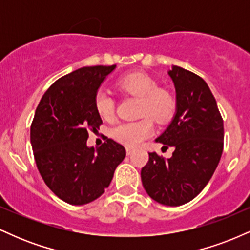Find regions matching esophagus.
I'll return each instance as SVG.
<instances>
[{
    "instance_id": "34e87169",
    "label": "esophagus",
    "mask_w": 250,
    "mask_h": 250,
    "mask_svg": "<svg viewBox=\"0 0 250 250\" xmlns=\"http://www.w3.org/2000/svg\"><path fill=\"white\" fill-rule=\"evenodd\" d=\"M125 151H127V155H131L134 153V149L127 147V148H125Z\"/></svg>"
}]
</instances>
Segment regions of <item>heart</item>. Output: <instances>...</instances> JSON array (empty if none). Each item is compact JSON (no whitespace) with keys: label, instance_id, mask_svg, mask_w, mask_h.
<instances>
[{"label":"heart","instance_id":"b5f03b06","mask_svg":"<svg viewBox=\"0 0 250 250\" xmlns=\"http://www.w3.org/2000/svg\"><path fill=\"white\" fill-rule=\"evenodd\" d=\"M119 87L125 93L141 97L140 115L153 117L157 122H166L173 116L175 100L167 90L159 89V84L143 74H131L119 81ZM94 105L103 120L115 116V100L105 89H100L94 99ZM150 117H143L139 121L121 122L111 130L116 141L127 147H136L143 140L153 134L154 125Z\"/></svg>","mask_w":250,"mask_h":250}]
</instances>
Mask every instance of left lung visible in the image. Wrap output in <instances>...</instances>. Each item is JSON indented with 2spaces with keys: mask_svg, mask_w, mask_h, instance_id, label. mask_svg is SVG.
<instances>
[{
  "mask_svg": "<svg viewBox=\"0 0 250 250\" xmlns=\"http://www.w3.org/2000/svg\"><path fill=\"white\" fill-rule=\"evenodd\" d=\"M168 75L176 91L173 121L155 141L173 147L170 159L149 153L141 170L142 185L151 199L170 207L185 205L207 186L223 150V120L205 80L173 65Z\"/></svg>",
  "mask_w": 250,
  "mask_h": 250,
  "instance_id": "8db88e82",
  "label": "left lung"
}]
</instances>
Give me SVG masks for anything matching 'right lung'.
I'll use <instances>...</instances> for the list:
<instances>
[{"instance_id": "1", "label": "right lung", "mask_w": 250, "mask_h": 250, "mask_svg": "<svg viewBox=\"0 0 250 250\" xmlns=\"http://www.w3.org/2000/svg\"><path fill=\"white\" fill-rule=\"evenodd\" d=\"M116 65L83 67L50 85L30 127L34 157L43 181L64 202L87 205L104 193L125 149L111 139L88 147V130L101 125L94 99Z\"/></svg>"}]
</instances>
